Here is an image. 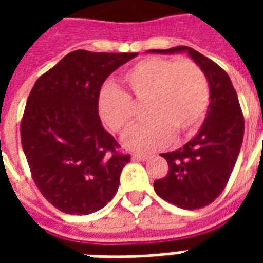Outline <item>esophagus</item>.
Returning <instances> with one entry per match:
<instances>
[{
  "label": "esophagus",
  "mask_w": 263,
  "mask_h": 263,
  "mask_svg": "<svg viewBox=\"0 0 263 263\" xmlns=\"http://www.w3.org/2000/svg\"><path fill=\"white\" fill-rule=\"evenodd\" d=\"M151 158V155L146 154H132V159L134 160H148Z\"/></svg>",
  "instance_id": "obj_1"
}]
</instances>
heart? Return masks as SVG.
Wrapping results in <instances>:
<instances>
[{
  "instance_id": "heart-1",
  "label": "heart",
  "mask_w": 263,
  "mask_h": 263,
  "mask_svg": "<svg viewBox=\"0 0 263 263\" xmlns=\"http://www.w3.org/2000/svg\"><path fill=\"white\" fill-rule=\"evenodd\" d=\"M124 83L135 101H146L143 124L134 126L124 137L131 151H152L176 138L190 137L203 124L210 101L207 76L190 59L149 58L124 74ZM98 112L111 131L122 134L135 120V104L126 92L112 86L98 96Z\"/></svg>"
}]
</instances>
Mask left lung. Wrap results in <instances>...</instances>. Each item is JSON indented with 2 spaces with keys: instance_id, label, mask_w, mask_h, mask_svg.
Listing matches in <instances>:
<instances>
[{
  "instance_id": "8db88e82",
  "label": "left lung",
  "mask_w": 263,
  "mask_h": 263,
  "mask_svg": "<svg viewBox=\"0 0 263 263\" xmlns=\"http://www.w3.org/2000/svg\"><path fill=\"white\" fill-rule=\"evenodd\" d=\"M152 53L187 52L207 76L210 105L200 131L183 148L160 154L169 165L165 177L155 180L156 194L184 210L213 203L228 183L243 138V115L230 77L220 66L187 46L152 49Z\"/></svg>"
}]
</instances>
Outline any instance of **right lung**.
I'll return each mask as SVG.
<instances>
[{
	"mask_svg": "<svg viewBox=\"0 0 263 263\" xmlns=\"http://www.w3.org/2000/svg\"><path fill=\"white\" fill-rule=\"evenodd\" d=\"M138 53L74 50L35 83L21 121V142L33 182L66 214L103 209L131 156L120 152L98 115L101 86Z\"/></svg>",
	"mask_w": 263,
	"mask_h": 263,
	"instance_id": "add662e5",
	"label": "right lung"
}]
</instances>
